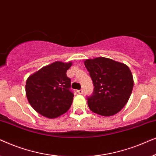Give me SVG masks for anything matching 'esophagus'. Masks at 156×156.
<instances>
[{"mask_svg": "<svg viewBox=\"0 0 156 156\" xmlns=\"http://www.w3.org/2000/svg\"><path fill=\"white\" fill-rule=\"evenodd\" d=\"M77 93L79 94H82L83 90H82V89H80V90H77Z\"/></svg>", "mask_w": 156, "mask_h": 156, "instance_id": "esophagus-1", "label": "esophagus"}]
</instances>
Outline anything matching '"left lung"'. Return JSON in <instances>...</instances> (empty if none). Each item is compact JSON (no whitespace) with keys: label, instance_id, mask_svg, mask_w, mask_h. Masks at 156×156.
<instances>
[{"label":"left lung","instance_id":"8db88e82","mask_svg":"<svg viewBox=\"0 0 156 156\" xmlns=\"http://www.w3.org/2000/svg\"><path fill=\"white\" fill-rule=\"evenodd\" d=\"M93 81V94L87 98L91 112L104 116L119 113L129 101L133 79L126 65L106 57L84 60Z\"/></svg>","mask_w":156,"mask_h":156}]
</instances>
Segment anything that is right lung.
<instances>
[{"label": "right lung", "mask_w": 156, "mask_h": 156, "mask_svg": "<svg viewBox=\"0 0 156 156\" xmlns=\"http://www.w3.org/2000/svg\"><path fill=\"white\" fill-rule=\"evenodd\" d=\"M72 62H55L31 74L26 80L25 93L32 107L49 119L57 118L69 109L74 94L67 71Z\"/></svg>", "instance_id": "obj_1"}]
</instances>
